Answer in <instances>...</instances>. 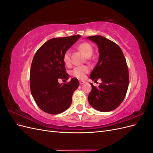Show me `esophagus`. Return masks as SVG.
<instances>
[{
	"instance_id": "esophagus-1",
	"label": "esophagus",
	"mask_w": 153,
	"mask_h": 153,
	"mask_svg": "<svg viewBox=\"0 0 153 153\" xmlns=\"http://www.w3.org/2000/svg\"><path fill=\"white\" fill-rule=\"evenodd\" d=\"M79 82H80V85H82V84H84V83H85V82H84V81H81V80H80V81Z\"/></svg>"
}]
</instances>
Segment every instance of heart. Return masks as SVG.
<instances>
[{
  "label": "heart",
  "instance_id": "obj_1",
  "mask_svg": "<svg viewBox=\"0 0 153 153\" xmlns=\"http://www.w3.org/2000/svg\"><path fill=\"white\" fill-rule=\"evenodd\" d=\"M78 49L84 54L86 57H89L93 52V49H92V46L87 43H83L78 46ZM64 62L66 64H69L71 62L70 60V52L69 51H66L64 53L63 56ZM89 71V68L87 66H78L74 68L71 71V75L78 78H84L85 77V74Z\"/></svg>",
  "mask_w": 153,
  "mask_h": 153
}]
</instances>
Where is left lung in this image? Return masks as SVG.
Listing matches in <instances>:
<instances>
[{
	"mask_svg": "<svg viewBox=\"0 0 153 153\" xmlns=\"http://www.w3.org/2000/svg\"><path fill=\"white\" fill-rule=\"evenodd\" d=\"M98 48L99 59L92 71L90 78L101 83L96 87L91 83L92 90L88 101L92 108L100 112H110L121 105L127 92L129 73L122 50L113 41L101 36L87 38Z\"/></svg>",
	"mask_w": 153,
	"mask_h": 153,
	"instance_id": "1",
	"label": "left lung"
}]
</instances>
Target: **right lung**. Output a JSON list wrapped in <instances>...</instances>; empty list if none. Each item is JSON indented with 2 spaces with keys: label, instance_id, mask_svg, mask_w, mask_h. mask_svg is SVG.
I'll use <instances>...</instances> for the list:
<instances>
[{
  "label": "right lung",
  "instance_id": "add662e5",
  "mask_svg": "<svg viewBox=\"0 0 153 153\" xmlns=\"http://www.w3.org/2000/svg\"><path fill=\"white\" fill-rule=\"evenodd\" d=\"M80 37L75 35L51 39L34 55L30 71V92L36 104L46 113L61 114L71 104L73 94L79 82L75 78L65 84H59L58 80L69 78L63 56Z\"/></svg>",
  "mask_w": 153,
  "mask_h": 153
}]
</instances>
